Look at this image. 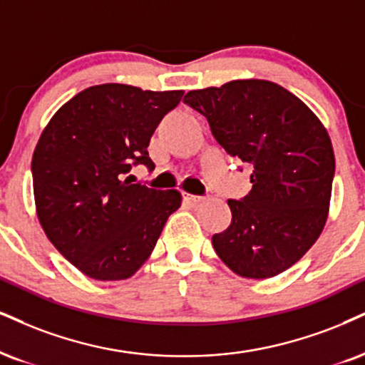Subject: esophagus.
Here are the masks:
<instances>
[{"label":"esophagus","instance_id":"1","mask_svg":"<svg viewBox=\"0 0 365 365\" xmlns=\"http://www.w3.org/2000/svg\"><path fill=\"white\" fill-rule=\"evenodd\" d=\"M184 197L191 203H200V201L205 200V196H197V195H190V192H184Z\"/></svg>","mask_w":365,"mask_h":365}]
</instances>
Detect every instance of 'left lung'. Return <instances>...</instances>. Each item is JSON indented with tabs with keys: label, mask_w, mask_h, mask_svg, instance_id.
I'll return each mask as SVG.
<instances>
[{
	"label": "left lung",
	"mask_w": 365,
	"mask_h": 365,
	"mask_svg": "<svg viewBox=\"0 0 365 365\" xmlns=\"http://www.w3.org/2000/svg\"><path fill=\"white\" fill-rule=\"evenodd\" d=\"M184 103L206 116L228 154L254 169L249 195L228 200L232 223L211 238L215 252L242 277L277 276L312 249L325 227L335 174L325 127L271 81L196 89Z\"/></svg>",
	"instance_id": "1"
}]
</instances>
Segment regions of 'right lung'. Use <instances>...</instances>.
Segmentation results:
<instances>
[{
  "label": "right lung",
  "instance_id": "obj_1",
  "mask_svg": "<svg viewBox=\"0 0 365 365\" xmlns=\"http://www.w3.org/2000/svg\"><path fill=\"white\" fill-rule=\"evenodd\" d=\"M184 91L100 84L76 94L40 135L31 159L37 217L71 264L98 281L133 276L181 206L178 190H154L130 175L154 170L148 142Z\"/></svg>",
  "mask_w": 365,
  "mask_h": 365
}]
</instances>
